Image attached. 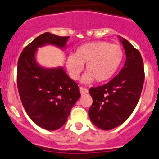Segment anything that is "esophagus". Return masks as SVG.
I'll return each mask as SVG.
<instances>
[{
  "mask_svg": "<svg viewBox=\"0 0 159 159\" xmlns=\"http://www.w3.org/2000/svg\"><path fill=\"white\" fill-rule=\"evenodd\" d=\"M80 92L81 94H85L89 92V89L84 87H80Z\"/></svg>",
  "mask_w": 159,
  "mask_h": 159,
  "instance_id": "esophagus-1",
  "label": "esophagus"
}]
</instances>
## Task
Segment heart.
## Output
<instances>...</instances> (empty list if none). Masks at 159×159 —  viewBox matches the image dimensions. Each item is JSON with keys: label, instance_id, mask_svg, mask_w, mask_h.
Listing matches in <instances>:
<instances>
[{"label": "heart", "instance_id": "b5f03b06", "mask_svg": "<svg viewBox=\"0 0 159 159\" xmlns=\"http://www.w3.org/2000/svg\"><path fill=\"white\" fill-rule=\"evenodd\" d=\"M124 51L118 44L106 41H95L80 46L75 54L67 59V68L70 78L77 80L86 65V74L83 81L90 82L95 79L103 82L111 78L121 65Z\"/></svg>", "mask_w": 159, "mask_h": 159}]
</instances>
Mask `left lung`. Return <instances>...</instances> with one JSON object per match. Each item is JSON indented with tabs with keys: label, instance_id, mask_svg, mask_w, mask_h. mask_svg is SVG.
Masks as SVG:
<instances>
[{
	"label": "left lung",
	"instance_id": "left-lung-1",
	"mask_svg": "<svg viewBox=\"0 0 159 159\" xmlns=\"http://www.w3.org/2000/svg\"><path fill=\"white\" fill-rule=\"evenodd\" d=\"M121 41L126 54L124 67L108 83L89 89L93 99L89 118L102 130L115 129L129 118L139 102L145 81L140 52L125 38Z\"/></svg>",
	"mask_w": 159,
	"mask_h": 159
}]
</instances>
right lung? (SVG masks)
<instances>
[{"instance_id": "obj_1", "label": "right lung", "mask_w": 159, "mask_h": 159, "mask_svg": "<svg viewBox=\"0 0 159 159\" xmlns=\"http://www.w3.org/2000/svg\"><path fill=\"white\" fill-rule=\"evenodd\" d=\"M68 38L45 32L23 49L17 61V84L24 108L37 125L48 131L65 124L81 94L78 84L63 68L39 66L35 61V52L46 44L64 48Z\"/></svg>"}]
</instances>
